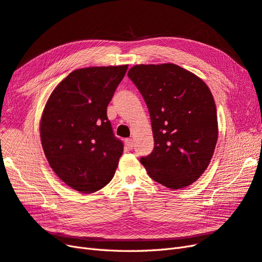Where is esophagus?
Instances as JSON below:
<instances>
[{
	"mask_svg": "<svg viewBox=\"0 0 262 262\" xmlns=\"http://www.w3.org/2000/svg\"><path fill=\"white\" fill-rule=\"evenodd\" d=\"M125 145H126V148H127V149H133V147H134V141H133V139H130V138L125 139Z\"/></svg>",
	"mask_w": 262,
	"mask_h": 262,
	"instance_id": "1",
	"label": "esophagus"
}]
</instances>
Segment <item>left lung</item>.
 Masks as SVG:
<instances>
[{"label": "left lung", "instance_id": "left-lung-1", "mask_svg": "<svg viewBox=\"0 0 262 262\" xmlns=\"http://www.w3.org/2000/svg\"><path fill=\"white\" fill-rule=\"evenodd\" d=\"M150 114L155 148L140 162L168 189L195 182L213 157L219 137L211 90L196 74L174 63L136 64L128 71Z\"/></svg>", "mask_w": 262, "mask_h": 262}]
</instances>
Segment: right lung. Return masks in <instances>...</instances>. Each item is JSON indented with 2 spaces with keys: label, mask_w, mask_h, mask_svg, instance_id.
Listing matches in <instances>:
<instances>
[{
  "label": "right lung",
  "mask_w": 262,
  "mask_h": 262,
  "mask_svg": "<svg viewBox=\"0 0 262 262\" xmlns=\"http://www.w3.org/2000/svg\"><path fill=\"white\" fill-rule=\"evenodd\" d=\"M128 64L72 71L45 104L39 123L49 166L71 189L89 194L114 177L123 143L114 137L106 108Z\"/></svg>",
  "instance_id": "right-lung-1"
}]
</instances>
